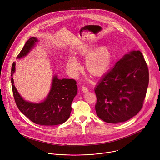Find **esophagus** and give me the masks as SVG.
<instances>
[{"instance_id": "34e87169", "label": "esophagus", "mask_w": 160, "mask_h": 160, "mask_svg": "<svg viewBox=\"0 0 160 160\" xmlns=\"http://www.w3.org/2000/svg\"><path fill=\"white\" fill-rule=\"evenodd\" d=\"M82 91H83V92H88V87H85V86H82Z\"/></svg>"}]
</instances>
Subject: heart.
<instances>
[{
	"instance_id": "1",
	"label": "heart",
	"mask_w": 160,
	"mask_h": 160,
	"mask_svg": "<svg viewBox=\"0 0 160 160\" xmlns=\"http://www.w3.org/2000/svg\"><path fill=\"white\" fill-rule=\"evenodd\" d=\"M87 56L86 66L87 70L92 74L99 75L105 72L111 62V55L109 51L106 48H101L90 53V50L83 51ZM67 67L70 72L77 75L81 69V64L75 57H70L68 60Z\"/></svg>"
}]
</instances>
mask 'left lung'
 Segmentation results:
<instances>
[{"instance_id":"1","label":"left lung","mask_w":160,"mask_h":160,"mask_svg":"<svg viewBox=\"0 0 160 160\" xmlns=\"http://www.w3.org/2000/svg\"><path fill=\"white\" fill-rule=\"evenodd\" d=\"M148 84L149 70L142 52L133 51L126 54L94 90L98 117L106 123L128 120L142 109Z\"/></svg>"}]
</instances>
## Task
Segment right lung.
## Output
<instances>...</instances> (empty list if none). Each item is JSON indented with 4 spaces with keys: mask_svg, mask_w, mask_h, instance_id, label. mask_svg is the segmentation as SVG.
Returning a JSON list of instances; mask_svg holds the SVG:
<instances>
[{
    "mask_svg": "<svg viewBox=\"0 0 160 160\" xmlns=\"http://www.w3.org/2000/svg\"><path fill=\"white\" fill-rule=\"evenodd\" d=\"M37 42L35 37L30 38L18 55L17 58L25 56ZM15 62L11 68V80L13 96L20 111L33 123L52 126L62 124L70 117L72 103L77 94V82L74 79H58L54 76L50 92L43 102L36 104L25 101L22 99L14 85L12 74L15 71Z\"/></svg>",
    "mask_w": 160,
    "mask_h": 160,
    "instance_id": "obj_1",
    "label": "right lung"
}]
</instances>
